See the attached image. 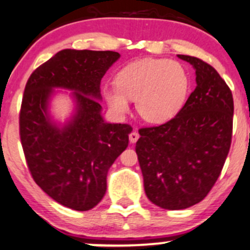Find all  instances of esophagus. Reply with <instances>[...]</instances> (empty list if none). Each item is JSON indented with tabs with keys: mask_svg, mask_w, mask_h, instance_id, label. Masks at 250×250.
I'll return each instance as SVG.
<instances>
[{
	"mask_svg": "<svg viewBox=\"0 0 250 250\" xmlns=\"http://www.w3.org/2000/svg\"><path fill=\"white\" fill-rule=\"evenodd\" d=\"M139 133L136 130H133L131 131V133L129 134V141L131 142V144H134V142H136L138 141V139H139Z\"/></svg>",
	"mask_w": 250,
	"mask_h": 250,
	"instance_id": "1",
	"label": "esophagus"
}]
</instances>
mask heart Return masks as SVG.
Listing matches in <instances>:
<instances>
[{"instance_id":"obj_1","label":"heart","mask_w":250,"mask_h":250,"mask_svg":"<svg viewBox=\"0 0 250 250\" xmlns=\"http://www.w3.org/2000/svg\"><path fill=\"white\" fill-rule=\"evenodd\" d=\"M116 86L104 90V98L114 111L129 110V100L145 121L163 123L182 109L190 89V76L180 62L144 58L131 62L116 75Z\"/></svg>"}]
</instances>
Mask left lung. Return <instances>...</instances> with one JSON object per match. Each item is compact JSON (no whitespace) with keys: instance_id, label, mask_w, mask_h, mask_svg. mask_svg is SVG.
Here are the masks:
<instances>
[{"instance_id":"8db88e82","label":"left lung","mask_w":250,"mask_h":250,"mask_svg":"<svg viewBox=\"0 0 250 250\" xmlns=\"http://www.w3.org/2000/svg\"><path fill=\"white\" fill-rule=\"evenodd\" d=\"M178 57L196 68V89L173 119L140 128L135 147L148 199L167 210L208 196L229 153L234 117L231 90L217 71L196 57Z\"/></svg>"}]
</instances>
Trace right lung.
Masks as SVG:
<instances>
[{"label":"right lung","instance_id":"1","mask_svg":"<svg viewBox=\"0 0 250 250\" xmlns=\"http://www.w3.org/2000/svg\"><path fill=\"white\" fill-rule=\"evenodd\" d=\"M117 52L62 49L35 68L24 86L19 128L34 182L59 204L77 211L96 207L106 191V173L128 146L129 125L101 116V79ZM52 87L73 89L77 112L60 130L49 122Z\"/></svg>","mask_w":250,"mask_h":250}]
</instances>
